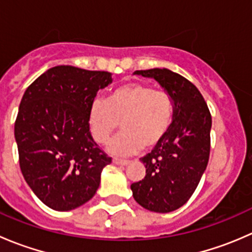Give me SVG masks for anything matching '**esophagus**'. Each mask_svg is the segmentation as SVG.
<instances>
[{
	"label": "esophagus",
	"mask_w": 252,
	"mask_h": 252,
	"mask_svg": "<svg viewBox=\"0 0 252 252\" xmlns=\"http://www.w3.org/2000/svg\"><path fill=\"white\" fill-rule=\"evenodd\" d=\"M113 163L118 164V166H126V164H129V161H126V159L113 158Z\"/></svg>",
	"instance_id": "esophagus-1"
}]
</instances>
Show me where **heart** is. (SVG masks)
Segmentation results:
<instances>
[{
    "mask_svg": "<svg viewBox=\"0 0 252 252\" xmlns=\"http://www.w3.org/2000/svg\"><path fill=\"white\" fill-rule=\"evenodd\" d=\"M173 111V100L167 91L146 84H128L112 91L106 103L97 100L91 105L89 129L94 140L103 145L121 123L123 131L108 144L107 151L114 156H129L163 140Z\"/></svg>",
    "mask_w": 252,
    "mask_h": 252,
    "instance_id": "obj_1",
    "label": "heart"
}]
</instances>
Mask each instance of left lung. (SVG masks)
<instances>
[{
	"label": "left lung",
	"mask_w": 252,
	"mask_h": 252,
	"mask_svg": "<svg viewBox=\"0 0 252 252\" xmlns=\"http://www.w3.org/2000/svg\"><path fill=\"white\" fill-rule=\"evenodd\" d=\"M134 74L155 79L173 100V121L166 136L140 158L146 175L130 185L139 205L152 212L168 213L190 199L206 171L212 118L201 93L178 73L154 68Z\"/></svg>",
	"instance_id": "obj_1"
}]
</instances>
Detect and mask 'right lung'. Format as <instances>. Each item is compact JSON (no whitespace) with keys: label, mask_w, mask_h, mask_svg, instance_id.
Returning a JSON list of instances; mask_svg holds the SVG:
<instances>
[{"label":"right lung","mask_w":252,"mask_h":252,"mask_svg":"<svg viewBox=\"0 0 252 252\" xmlns=\"http://www.w3.org/2000/svg\"><path fill=\"white\" fill-rule=\"evenodd\" d=\"M108 72L57 65L25 90L14 124L25 182L45 205L70 211L93 199L112 162L91 136L89 111Z\"/></svg>","instance_id":"right-lung-1"}]
</instances>
